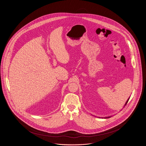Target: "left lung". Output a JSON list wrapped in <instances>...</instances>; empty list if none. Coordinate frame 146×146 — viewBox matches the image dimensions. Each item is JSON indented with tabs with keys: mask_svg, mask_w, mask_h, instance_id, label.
Masks as SVG:
<instances>
[{
	"mask_svg": "<svg viewBox=\"0 0 146 146\" xmlns=\"http://www.w3.org/2000/svg\"><path fill=\"white\" fill-rule=\"evenodd\" d=\"M129 99H130V98H129V99H128V100H127V101H126V104H125V105H126V104H127V102H128V101H129ZM108 118H109V117H108Z\"/></svg>",
	"mask_w": 146,
	"mask_h": 146,
	"instance_id": "8db88e82",
	"label": "left lung"
}]
</instances>
